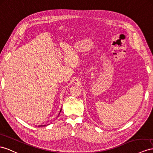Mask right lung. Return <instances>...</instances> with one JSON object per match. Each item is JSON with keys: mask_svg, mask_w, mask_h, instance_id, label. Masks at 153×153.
I'll return each mask as SVG.
<instances>
[{"mask_svg": "<svg viewBox=\"0 0 153 153\" xmlns=\"http://www.w3.org/2000/svg\"><path fill=\"white\" fill-rule=\"evenodd\" d=\"M61 112V111H60ZM41 126H42V125H41ZM42 126H44V125H42Z\"/></svg>", "mask_w": 153, "mask_h": 153, "instance_id": "1", "label": "right lung"}]
</instances>
